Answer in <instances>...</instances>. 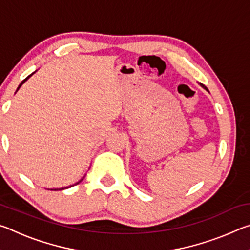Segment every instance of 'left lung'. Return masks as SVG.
Masks as SVG:
<instances>
[{"mask_svg": "<svg viewBox=\"0 0 250 250\" xmlns=\"http://www.w3.org/2000/svg\"><path fill=\"white\" fill-rule=\"evenodd\" d=\"M200 84H201V86H202V87H203V88H204V89H206V90H207V91H208V89H207V88H206V87H205V86H204V84H202V83H200Z\"/></svg>", "mask_w": 250, "mask_h": 250, "instance_id": "left-lung-1", "label": "left lung"}]
</instances>
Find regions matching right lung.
<instances>
[{"instance_id":"add662e5","label":"right lung","mask_w":250,"mask_h":250,"mask_svg":"<svg viewBox=\"0 0 250 250\" xmlns=\"http://www.w3.org/2000/svg\"><path fill=\"white\" fill-rule=\"evenodd\" d=\"M35 71H36V70H35ZM35 71H34V73H33V74H35ZM33 74H31V75H29V76H28V77H26V78H25V79L23 80V82H22V83H21L19 84V87H18V90L20 89V88H21V86H22V84H23V83H24L25 82H26V80H27V79H28L29 77H31V76H32ZM18 90H16V91H18ZM83 179H82V180H80V181H78V182H77V183H75V184H73V185H69V186H66V188H54V191H57V189H59V191H62V189H65V188H71V186H74V185H76V184H78V183H79V182H82V181H83Z\"/></svg>"}]
</instances>
